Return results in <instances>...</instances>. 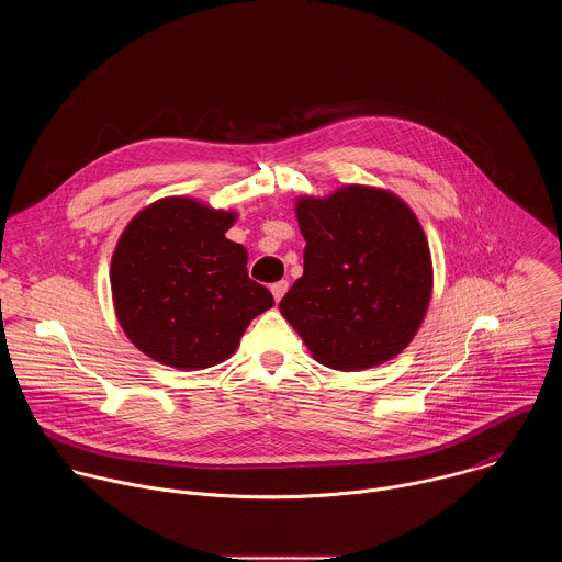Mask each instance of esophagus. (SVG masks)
<instances>
[{"mask_svg": "<svg viewBox=\"0 0 562 562\" xmlns=\"http://www.w3.org/2000/svg\"><path fill=\"white\" fill-rule=\"evenodd\" d=\"M286 289H289V282H286V280H280V282H276V284H271V293H273L276 302H280V300L284 297Z\"/></svg>", "mask_w": 562, "mask_h": 562, "instance_id": "obj_1", "label": "esophagus"}]
</instances>
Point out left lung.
Segmentation results:
<instances>
[{"instance_id":"1","label":"left lung","mask_w":562,"mask_h":562,"mask_svg":"<svg viewBox=\"0 0 562 562\" xmlns=\"http://www.w3.org/2000/svg\"><path fill=\"white\" fill-rule=\"evenodd\" d=\"M304 273L280 313L308 353L338 371L389 362L416 338L434 291L425 228L395 193L347 184L300 195Z\"/></svg>"}]
</instances>
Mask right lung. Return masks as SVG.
<instances>
[{"mask_svg": "<svg viewBox=\"0 0 562 562\" xmlns=\"http://www.w3.org/2000/svg\"><path fill=\"white\" fill-rule=\"evenodd\" d=\"M235 220V211L169 195L126 224L111 293L122 331L144 356L180 371L209 369L273 306L271 291L249 278L247 249L226 237Z\"/></svg>", "mask_w": 562, "mask_h": 562, "instance_id": "1", "label": "right lung"}]
</instances>
